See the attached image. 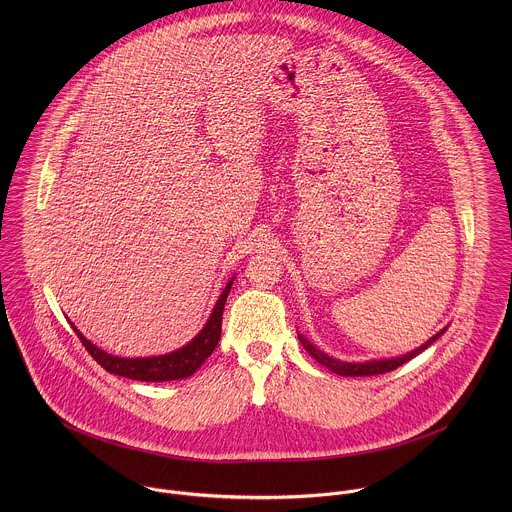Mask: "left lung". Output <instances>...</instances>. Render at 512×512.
Returning <instances> with one entry per match:
<instances>
[{"label":"left lung","mask_w":512,"mask_h":512,"mask_svg":"<svg viewBox=\"0 0 512 512\" xmlns=\"http://www.w3.org/2000/svg\"><path fill=\"white\" fill-rule=\"evenodd\" d=\"M445 331V329H443ZM443 331H439L438 335H434L426 345H422L420 349L404 355V357H398V359H388V361H370V363H343V361H337L333 357H329L327 353L319 351L317 347H313L303 335H297V339L301 341L303 349L323 366H327L329 370H333L335 374H341V376H372V374H382V372H388V370H394L404 363H408L410 359H414L416 355H420L422 351H426L432 343H436V339L443 335Z\"/></svg>","instance_id":"obj_1"}]
</instances>
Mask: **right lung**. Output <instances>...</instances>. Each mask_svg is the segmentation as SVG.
Segmentation results:
<instances>
[{
	"mask_svg": "<svg viewBox=\"0 0 512 512\" xmlns=\"http://www.w3.org/2000/svg\"><path fill=\"white\" fill-rule=\"evenodd\" d=\"M232 282H234V278L226 284L224 292L220 293L219 301H217L207 325L203 327V331L187 347L173 351L169 355H163V357H149V359L114 357V355H108L102 349L94 347L86 337H82L78 333L76 327H74V333L82 341L88 355L112 374L126 376L132 380H142V382H167V380L187 378L211 357V353L219 345L220 331H222V311H224L228 292L232 288Z\"/></svg>",
	"mask_w": 512,
	"mask_h": 512,
	"instance_id": "obj_1",
	"label": "right lung"
}]
</instances>
